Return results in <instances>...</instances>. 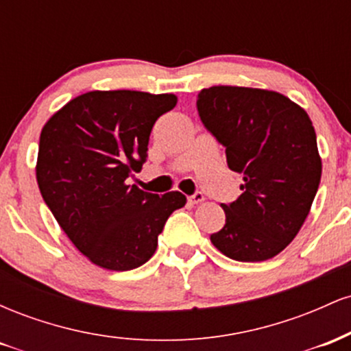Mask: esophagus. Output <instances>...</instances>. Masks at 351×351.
<instances>
[{
  "mask_svg": "<svg viewBox=\"0 0 351 351\" xmlns=\"http://www.w3.org/2000/svg\"><path fill=\"white\" fill-rule=\"evenodd\" d=\"M188 201H189V203H191V204H199V203H203V201H204V195H203V193H201V191H196L195 195L189 196Z\"/></svg>",
  "mask_w": 351,
  "mask_h": 351,
  "instance_id": "esophagus-1",
  "label": "esophagus"
}]
</instances>
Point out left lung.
Returning a JSON list of instances; mask_svg holds the SVG:
<instances>
[{"mask_svg": "<svg viewBox=\"0 0 351 351\" xmlns=\"http://www.w3.org/2000/svg\"><path fill=\"white\" fill-rule=\"evenodd\" d=\"M204 127L243 175V195L221 204L226 224L211 243L229 259H272L300 231L317 195L322 160L307 112L274 90L215 86L198 94Z\"/></svg>", "mask_w": 351, "mask_h": 351, "instance_id": "8db88e82", "label": "left lung"}]
</instances>
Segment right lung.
I'll return each instance as SVG.
<instances>
[{
	"label": "right lung",
	"mask_w": 351,
	"mask_h": 351,
	"mask_svg": "<svg viewBox=\"0 0 351 351\" xmlns=\"http://www.w3.org/2000/svg\"><path fill=\"white\" fill-rule=\"evenodd\" d=\"M173 94L92 90L47 120L39 138L36 178L44 203L72 244L108 271L140 267L155 254L158 236L186 196H158L127 184L142 170L158 117Z\"/></svg>",
	"instance_id": "add662e5"
}]
</instances>
